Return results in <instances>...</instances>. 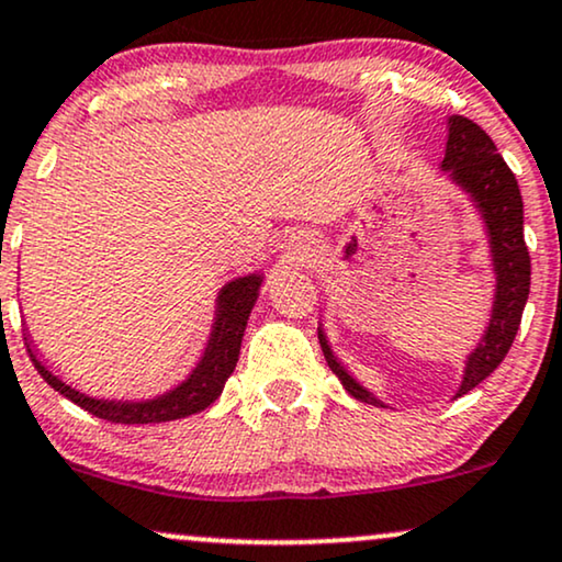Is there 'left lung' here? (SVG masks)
Masks as SVG:
<instances>
[{
  "mask_svg": "<svg viewBox=\"0 0 562 562\" xmlns=\"http://www.w3.org/2000/svg\"><path fill=\"white\" fill-rule=\"evenodd\" d=\"M440 168L459 183L461 189L470 191V196L477 202V207L485 217L490 233V251H493L495 267V303L490 326L482 337L477 350L467 358L464 381L457 396L472 392L477 383L487 379L506 358L510 345H514L518 324H521L524 305L529 297L531 280V261L529 248L524 244V202L514 170L506 166L503 155L495 147V142L487 137L485 130L467 116L449 119V142H446V158ZM324 358L329 368L342 381V386L350 396L360 402L383 407L381 400L368 394L350 373L334 358L329 342L318 331Z\"/></svg>",
  "mask_w": 562,
  "mask_h": 562,
  "instance_id": "1",
  "label": "left lung"
}]
</instances>
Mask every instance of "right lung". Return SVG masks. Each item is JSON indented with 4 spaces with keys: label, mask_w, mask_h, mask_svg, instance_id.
<instances>
[{
    "label": "right lung",
    "mask_w": 562,
    "mask_h": 562,
    "mask_svg": "<svg viewBox=\"0 0 562 562\" xmlns=\"http://www.w3.org/2000/svg\"><path fill=\"white\" fill-rule=\"evenodd\" d=\"M261 277H240L223 288V293L217 297V314L215 326H212V337L207 342L199 366L191 371V375L181 386H176L173 392L158 396L150 402H103L92 400L77 392V389L67 386L61 379H56L52 371H46L44 366L35 360L31 352L35 371L41 373L48 386L56 389L61 396H67L69 402H75L77 407L88 409L90 415L101 417L109 423H122V425H147V423H168V420H181V417L196 415V412L207 409L212 402L217 400L223 392L225 381L231 379L233 368L238 363L240 352V339H244L248 314H251L254 303H257Z\"/></svg>",
    "instance_id": "1"
}]
</instances>
